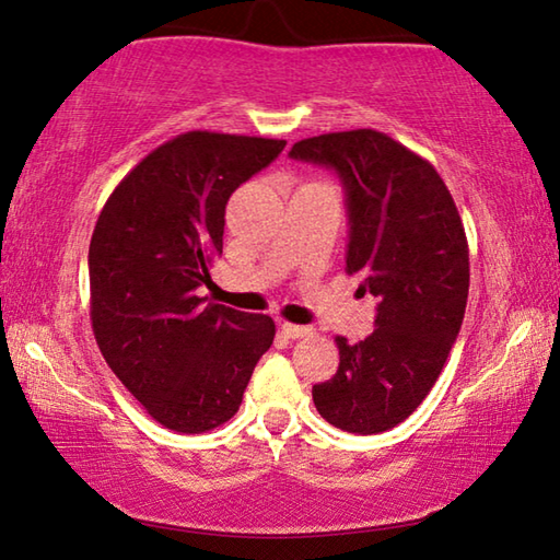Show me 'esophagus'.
<instances>
[{
	"label": "esophagus",
	"mask_w": 560,
	"mask_h": 560,
	"mask_svg": "<svg viewBox=\"0 0 560 560\" xmlns=\"http://www.w3.org/2000/svg\"><path fill=\"white\" fill-rule=\"evenodd\" d=\"M279 328H281V334L287 336V338H291V340H296V338H306V336L314 334V328H308V326H299V324H289V320H283V324H279Z\"/></svg>",
	"instance_id": "1"
}]
</instances>
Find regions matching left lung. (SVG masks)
<instances>
[{
	"label": "left lung",
	"mask_w": 560,
	"mask_h": 560,
	"mask_svg": "<svg viewBox=\"0 0 560 560\" xmlns=\"http://www.w3.org/2000/svg\"><path fill=\"white\" fill-rule=\"evenodd\" d=\"M289 155L336 170L350 224L346 271L377 299L371 336L336 338L338 371L314 385V405L338 430L385 432L428 397L459 336L469 293L462 217L438 170L385 132H326Z\"/></svg>",
	"instance_id": "8db88e82"
}]
</instances>
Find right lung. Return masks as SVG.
<instances>
[{"label":"right lung","mask_w":560,"mask_h":560,"mask_svg":"<svg viewBox=\"0 0 560 560\" xmlns=\"http://www.w3.org/2000/svg\"><path fill=\"white\" fill-rule=\"evenodd\" d=\"M287 140L189 130L113 189L89 246L91 324L103 358L163 428L202 434L232 420L277 326L197 296L222 254L232 192Z\"/></svg>","instance_id":"add662e5"}]
</instances>
